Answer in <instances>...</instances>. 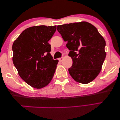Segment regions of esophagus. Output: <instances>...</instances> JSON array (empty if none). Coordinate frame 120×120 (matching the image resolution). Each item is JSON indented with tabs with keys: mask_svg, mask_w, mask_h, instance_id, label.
<instances>
[{
	"mask_svg": "<svg viewBox=\"0 0 120 120\" xmlns=\"http://www.w3.org/2000/svg\"><path fill=\"white\" fill-rule=\"evenodd\" d=\"M63 60H64V58L63 57H60V58L58 59L59 61H60V62H62Z\"/></svg>",
	"mask_w": 120,
	"mask_h": 120,
	"instance_id": "obj_1",
	"label": "esophagus"
}]
</instances>
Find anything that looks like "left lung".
I'll return each instance as SVG.
<instances>
[{"mask_svg": "<svg viewBox=\"0 0 120 120\" xmlns=\"http://www.w3.org/2000/svg\"><path fill=\"white\" fill-rule=\"evenodd\" d=\"M69 49L73 64L68 68L72 78L79 83L91 82L101 72L106 57V42L95 26L87 22L58 25Z\"/></svg>", "mask_w": 120, "mask_h": 120, "instance_id": "obj_1", "label": "left lung"}]
</instances>
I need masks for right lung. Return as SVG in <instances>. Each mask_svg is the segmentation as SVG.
Returning <instances> with one entry per match:
<instances>
[{"label": "right lung", "mask_w": 120, "mask_h": 120, "mask_svg": "<svg viewBox=\"0 0 120 120\" xmlns=\"http://www.w3.org/2000/svg\"><path fill=\"white\" fill-rule=\"evenodd\" d=\"M56 30V25L30 27L13 44V64L20 77L33 88L46 86L54 75L58 60L52 59L48 42Z\"/></svg>", "instance_id": "1"}]
</instances>
